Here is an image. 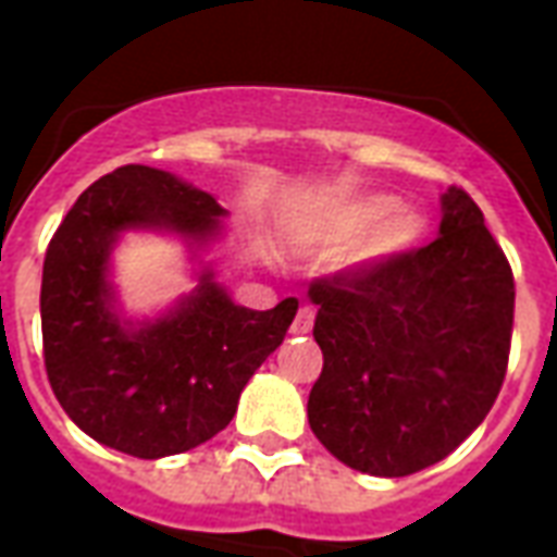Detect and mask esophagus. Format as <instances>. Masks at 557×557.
I'll use <instances>...</instances> for the list:
<instances>
[{
  "label": "esophagus",
  "instance_id": "1",
  "mask_svg": "<svg viewBox=\"0 0 557 557\" xmlns=\"http://www.w3.org/2000/svg\"><path fill=\"white\" fill-rule=\"evenodd\" d=\"M313 322H315L313 307H301L298 315H295V322H292V334H310V331H313Z\"/></svg>",
  "mask_w": 557,
  "mask_h": 557
}]
</instances>
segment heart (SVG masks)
Here are the masks:
<instances>
[{
  "instance_id": "1",
  "label": "heart",
  "mask_w": 557,
  "mask_h": 557,
  "mask_svg": "<svg viewBox=\"0 0 557 557\" xmlns=\"http://www.w3.org/2000/svg\"><path fill=\"white\" fill-rule=\"evenodd\" d=\"M394 208H397V199H391V196H370V199H363L358 206H351L349 211H343L339 218L331 220L322 230V242H355V238H361L363 232L377 226ZM423 230H426V223H423L418 211H397L358 247V253L351 256V262L355 265H382V262H391L397 256L409 253L411 247L420 242Z\"/></svg>"
}]
</instances>
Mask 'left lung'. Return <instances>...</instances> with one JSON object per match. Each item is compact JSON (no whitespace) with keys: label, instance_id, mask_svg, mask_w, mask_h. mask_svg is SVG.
I'll use <instances>...</instances> for the list:
<instances>
[{"label":"left lung","instance_id":"8db88e82","mask_svg":"<svg viewBox=\"0 0 557 557\" xmlns=\"http://www.w3.org/2000/svg\"><path fill=\"white\" fill-rule=\"evenodd\" d=\"M322 373L307 403L339 462L406 478L454 454L498 397L513 334V271L478 202L450 187L438 238L382 265L310 283Z\"/></svg>","mask_w":557,"mask_h":557}]
</instances>
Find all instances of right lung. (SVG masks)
Wrapping results in <instances>:
<instances>
[{"label": "right lung", "mask_w": 557, "mask_h": 557, "mask_svg": "<svg viewBox=\"0 0 557 557\" xmlns=\"http://www.w3.org/2000/svg\"><path fill=\"white\" fill-rule=\"evenodd\" d=\"M218 199L139 163L86 187L50 238L41 277L44 367L67 418L139 459L184 454L226 430L244 385L277 349L298 298L247 310L211 274L172 313L127 325L107 283L119 232L170 230L208 242Z\"/></svg>", "instance_id": "add662e5"}]
</instances>
